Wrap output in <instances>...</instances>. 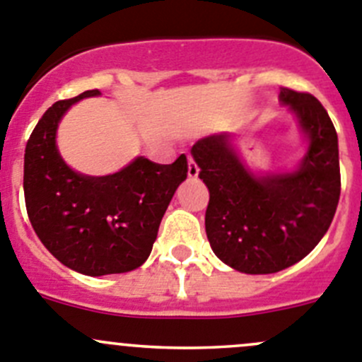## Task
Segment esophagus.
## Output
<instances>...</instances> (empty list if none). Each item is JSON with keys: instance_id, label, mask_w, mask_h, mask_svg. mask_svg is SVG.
<instances>
[{"instance_id": "esophagus-1", "label": "esophagus", "mask_w": 362, "mask_h": 362, "mask_svg": "<svg viewBox=\"0 0 362 362\" xmlns=\"http://www.w3.org/2000/svg\"><path fill=\"white\" fill-rule=\"evenodd\" d=\"M198 173H199V168H198V164L194 163V160H192V157H189V170H187V175L191 178H196L198 177Z\"/></svg>"}]
</instances>
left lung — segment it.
<instances>
[{
    "mask_svg": "<svg viewBox=\"0 0 362 362\" xmlns=\"http://www.w3.org/2000/svg\"><path fill=\"white\" fill-rule=\"evenodd\" d=\"M279 99L310 138L292 173L258 178L244 168L230 134L192 145L210 192L205 230L217 258L245 274H272L310 255L332 223L341 191L338 134L311 93L281 88Z\"/></svg>",
    "mask_w": 362,
    "mask_h": 362,
    "instance_id": "1",
    "label": "left lung"
}]
</instances>
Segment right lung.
I'll use <instances>...</instances> for the list:
<instances>
[{"label": "right lung", "instance_id": "right-lung-1", "mask_svg": "<svg viewBox=\"0 0 362 362\" xmlns=\"http://www.w3.org/2000/svg\"><path fill=\"white\" fill-rule=\"evenodd\" d=\"M93 95L99 90L58 100L38 120L24 153V199L35 233L63 265L86 276L122 274L150 256L164 212L187 177V157L173 164L138 157L107 177L72 171L56 148V129L72 104Z\"/></svg>", "mask_w": 362, "mask_h": 362}]
</instances>
